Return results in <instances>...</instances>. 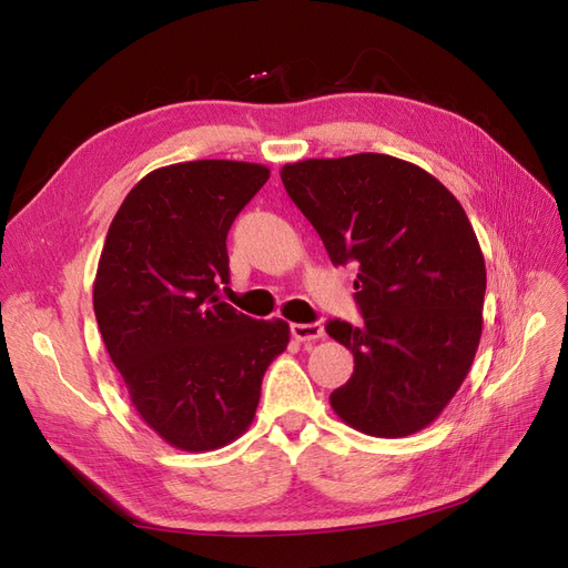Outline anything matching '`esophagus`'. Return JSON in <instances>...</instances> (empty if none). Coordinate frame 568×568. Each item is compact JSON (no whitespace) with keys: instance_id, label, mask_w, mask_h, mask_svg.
Masks as SVG:
<instances>
[{"instance_id":"esophagus-1","label":"esophagus","mask_w":568,"mask_h":568,"mask_svg":"<svg viewBox=\"0 0 568 568\" xmlns=\"http://www.w3.org/2000/svg\"><path fill=\"white\" fill-rule=\"evenodd\" d=\"M290 333H293V337L300 339V343H314V339H321L326 335L321 323H293Z\"/></svg>"}]
</instances>
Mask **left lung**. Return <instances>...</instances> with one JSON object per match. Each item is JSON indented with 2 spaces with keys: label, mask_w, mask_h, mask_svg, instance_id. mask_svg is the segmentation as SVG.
Masks as SVG:
<instances>
[{
  "label": "left lung",
  "mask_w": 568,
  "mask_h": 568,
  "mask_svg": "<svg viewBox=\"0 0 568 568\" xmlns=\"http://www.w3.org/2000/svg\"><path fill=\"white\" fill-rule=\"evenodd\" d=\"M335 266L354 262L364 323L328 321L354 354L331 407L354 430H424L457 395L483 333L485 258L464 206L409 161L362 152L281 169Z\"/></svg>",
  "instance_id": "8db88e82"
}]
</instances>
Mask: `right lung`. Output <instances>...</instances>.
Here are the masks:
<instances>
[{
	"label": "right lung",
	"instance_id": "obj_1",
	"mask_svg": "<svg viewBox=\"0 0 568 568\" xmlns=\"http://www.w3.org/2000/svg\"><path fill=\"white\" fill-rule=\"evenodd\" d=\"M268 175L229 159L161 166L109 225L92 287L97 326L135 412L175 449L237 440L290 343L283 318L256 321L219 297L231 278L225 237Z\"/></svg>",
	"mask_w": 568,
	"mask_h": 568
}]
</instances>
